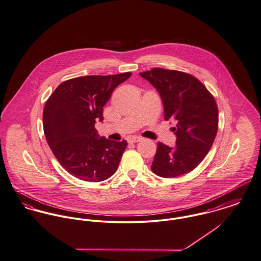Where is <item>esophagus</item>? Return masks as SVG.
<instances>
[{
  "instance_id": "esophagus-1",
  "label": "esophagus",
  "mask_w": 261,
  "mask_h": 261,
  "mask_svg": "<svg viewBox=\"0 0 261 261\" xmlns=\"http://www.w3.org/2000/svg\"><path fill=\"white\" fill-rule=\"evenodd\" d=\"M142 139L141 137H134L129 139V142H139L142 141Z\"/></svg>"
}]
</instances>
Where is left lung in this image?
Returning <instances> with one entry per match:
<instances>
[{
    "mask_svg": "<svg viewBox=\"0 0 261 261\" xmlns=\"http://www.w3.org/2000/svg\"><path fill=\"white\" fill-rule=\"evenodd\" d=\"M161 95L165 119L173 120V147L158 143L151 170L162 177H175L198 166L214 142L218 110L214 97L194 76L182 71L152 69L140 73Z\"/></svg>",
    "mask_w": 261,
    "mask_h": 261,
    "instance_id": "left-lung-1",
    "label": "left lung"
}]
</instances>
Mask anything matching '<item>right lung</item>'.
Masks as SVG:
<instances>
[{
    "mask_svg": "<svg viewBox=\"0 0 261 261\" xmlns=\"http://www.w3.org/2000/svg\"><path fill=\"white\" fill-rule=\"evenodd\" d=\"M132 72L86 75L62 83L46 102L43 122L47 144L62 166L85 181L98 182L118 169L126 141L99 137L95 123L114 90Z\"/></svg>",
    "mask_w": 261,
    "mask_h": 261,
    "instance_id": "1",
    "label": "right lung"
}]
</instances>
